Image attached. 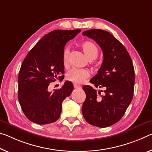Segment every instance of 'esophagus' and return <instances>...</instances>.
Returning a JSON list of instances; mask_svg holds the SVG:
<instances>
[{"label":"esophagus","instance_id":"1","mask_svg":"<svg viewBox=\"0 0 152 152\" xmlns=\"http://www.w3.org/2000/svg\"><path fill=\"white\" fill-rule=\"evenodd\" d=\"M74 87L76 88V89H80L81 88V86H78V85H74Z\"/></svg>","mask_w":152,"mask_h":152}]
</instances>
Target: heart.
<instances>
[{
  "label": "heart",
  "instance_id": "heart-1",
  "mask_svg": "<svg viewBox=\"0 0 152 152\" xmlns=\"http://www.w3.org/2000/svg\"><path fill=\"white\" fill-rule=\"evenodd\" d=\"M81 47L89 60L95 59L97 57L99 49L94 43L85 42L81 45ZM69 49L68 48H65L62 56V61L65 67L67 66L69 63ZM89 76H90V73L85 69H73L67 74L66 79L75 85H81Z\"/></svg>",
  "mask_w": 152,
  "mask_h": 152
}]
</instances>
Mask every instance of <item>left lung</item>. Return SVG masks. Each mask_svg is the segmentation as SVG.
Listing matches in <instances>:
<instances>
[{"label":"left lung","mask_w":152,"mask_h":152,"mask_svg":"<svg viewBox=\"0 0 152 152\" xmlns=\"http://www.w3.org/2000/svg\"><path fill=\"white\" fill-rule=\"evenodd\" d=\"M84 36L99 45L103 61L98 73L83 88L86 93L82 112L86 122L104 128L116 123L123 116L133 97L134 70L131 57L122 43L112 34L99 29L85 31Z\"/></svg>","instance_id":"obj_1"}]
</instances>
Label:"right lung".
<instances>
[{
  "instance_id": "obj_1",
  "label": "right lung",
  "mask_w": 152,
  "mask_h": 152,
  "mask_svg": "<svg viewBox=\"0 0 152 152\" xmlns=\"http://www.w3.org/2000/svg\"><path fill=\"white\" fill-rule=\"evenodd\" d=\"M80 31H52L45 35L24 59L18 76V99L23 114L30 121L47 124L59 119L62 102L71 95L74 86L66 81L53 92H49L48 86L63 77L64 47Z\"/></svg>"
}]
</instances>
